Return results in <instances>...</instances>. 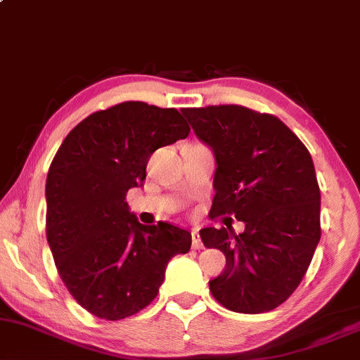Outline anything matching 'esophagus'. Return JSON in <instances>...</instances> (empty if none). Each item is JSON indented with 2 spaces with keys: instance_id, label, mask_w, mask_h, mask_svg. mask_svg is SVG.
Returning a JSON list of instances; mask_svg holds the SVG:
<instances>
[{
  "instance_id": "obj_1",
  "label": "esophagus",
  "mask_w": 360,
  "mask_h": 360,
  "mask_svg": "<svg viewBox=\"0 0 360 360\" xmlns=\"http://www.w3.org/2000/svg\"><path fill=\"white\" fill-rule=\"evenodd\" d=\"M191 236H193V248L194 250H201L202 248V243H201V238H199L198 229H193Z\"/></svg>"
}]
</instances>
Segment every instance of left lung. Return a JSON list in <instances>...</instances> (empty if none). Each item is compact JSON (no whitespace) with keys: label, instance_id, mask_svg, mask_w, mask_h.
<instances>
[{"label":"left lung","instance_id":"left-lung-1","mask_svg":"<svg viewBox=\"0 0 360 360\" xmlns=\"http://www.w3.org/2000/svg\"><path fill=\"white\" fill-rule=\"evenodd\" d=\"M194 134L213 150L210 214L235 216L245 231L205 228L206 248L226 257L210 280L213 297L240 314L274 310L295 292L320 241V189L300 139L274 115L241 105L183 109Z\"/></svg>","mask_w":360,"mask_h":360}]
</instances>
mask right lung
<instances>
[{
	"instance_id": "right-lung-1",
	"label": "right lung",
	"mask_w": 360,
	"mask_h": 360,
	"mask_svg": "<svg viewBox=\"0 0 360 360\" xmlns=\"http://www.w3.org/2000/svg\"><path fill=\"white\" fill-rule=\"evenodd\" d=\"M188 134L176 109L122 102L82 120L55 154L46 240L65 287L95 317L120 320L149 305L169 259L191 248V233L141 224L125 201L144 183L150 154Z\"/></svg>"
}]
</instances>
